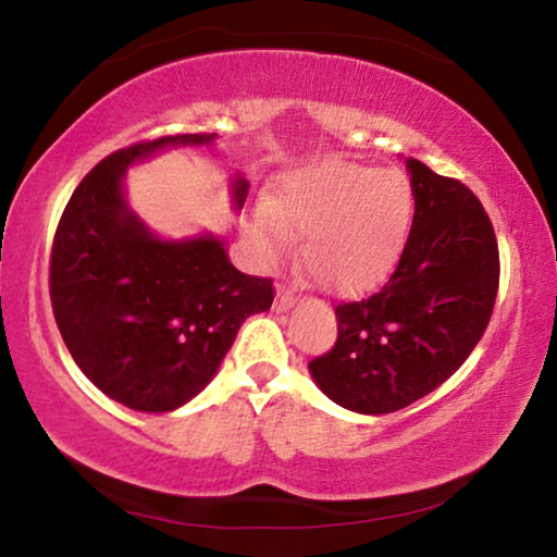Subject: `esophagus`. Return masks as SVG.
Wrapping results in <instances>:
<instances>
[{
    "label": "esophagus",
    "instance_id": "34e87169",
    "mask_svg": "<svg viewBox=\"0 0 557 557\" xmlns=\"http://www.w3.org/2000/svg\"><path fill=\"white\" fill-rule=\"evenodd\" d=\"M295 302H297L295 289L293 287H280L277 295H275V305H272V310H275V312H287Z\"/></svg>",
    "mask_w": 557,
    "mask_h": 557
}]
</instances>
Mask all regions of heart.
Returning <instances> with one entry per match:
<instances>
[{
	"instance_id": "heart-1",
	"label": "heart",
	"mask_w": 557,
	"mask_h": 557,
	"mask_svg": "<svg viewBox=\"0 0 557 557\" xmlns=\"http://www.w3.org/2000/svg\"><path fill=\"white\" fill-rule=\"evenodd\" d=\"M410 220L403 174L325 164L280 185L275 207L260 205L255 232L270 250L305 235L302 260L322 285L350 293L370 285L400 250Z\"/></svg>"
}]
</instances>
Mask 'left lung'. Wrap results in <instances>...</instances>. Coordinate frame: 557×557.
<instances>
[{
  "label": "left lung",
  "mask_w": 557,
  "mask_h": 557,
  "mask_svg": "<svg viewBox=\"0 0 557 557\" xmlns=\"http://www.w3.org/2000/svg\"><path fill=\"white\" fill-rule=\"evenodd\" d=\"M412 227L377 293L335 307L337 339L310 362L332 403L362 414L412 405L445 383L491 322L500 255L493 222L460 180L408 160Z\"/></svg>",
  "instance_id": "left-lung-1"
}]
</instances>
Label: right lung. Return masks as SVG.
Segmentation results:
<instances>
[{
	"instance_id": "add662e5",
	"label": "right lung",
	"mask_w": 557,
	"mask_h": 557,
	"mask_svg": "<svg viewBox=\"0 0 557 557\" xmlns=\"http://www.w3.org/2000/svg\"><path fill=\"white\" fill-rule=\"evenodd\" d=\"M214 135H170L104 157L79 182L54 232L49 297L79 370L107 397L139 412H172L218 372L237 330L270 310L275 287L230 262L225 239H160L127 207L129 164ZM247 180H232L243 210Z\"/></svg>"
}]
</instances>
